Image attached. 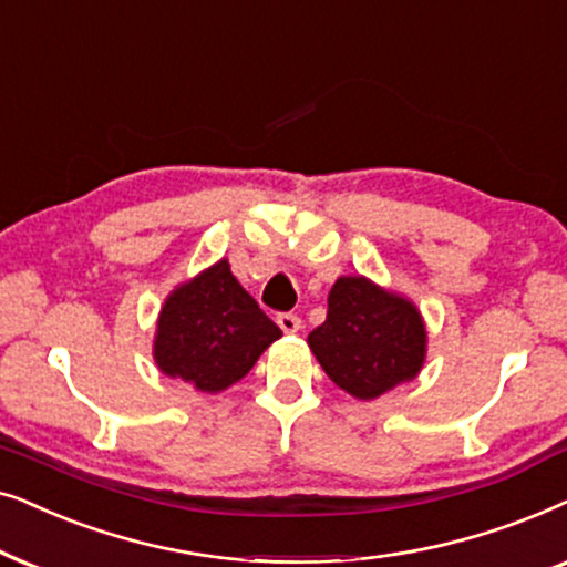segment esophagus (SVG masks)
Returning a JSON list of instances; mask_svg holds the SVG:
<instances>
[{
    "instance_id": "34e87169",
    "label": "esophagus",
    "mask_w": 567,
    "mask_h": 567,
    "mask_svg": "<svg viewBox=\"0 0 567 567\" xmlns=\"http://www.w3.org/2000/svg\"><path fill=\"white\" fill-rule=\"evenodd\" d=\"M277 323H279V329L285 331V334H296V331L300 329V319L296 313H279Z\"/></svg>"
}]
</instances>
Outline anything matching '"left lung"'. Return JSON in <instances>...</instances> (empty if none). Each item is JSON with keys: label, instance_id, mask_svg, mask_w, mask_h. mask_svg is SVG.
Here are the masks:
<instances>
[{"label": "left lung", "instance_id": "1", "mask_svg": "<svg viewBox=\"0 0 567 567\" xmlns=\"http://www.w3.org/2000/svg\"><path fill=\"white\" fill-rule=\"evenodd\" d=\"M308 347L339 389L371 402L417 379L427 329L410 298L350 275L331 285L327 321L308 334Z\"/></svg>", "mask_w": 567, "mask_h": 567}]
</instances>
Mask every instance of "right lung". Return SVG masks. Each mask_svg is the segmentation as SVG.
<instances>
[{"instance_id":"add662e5","label":"right lung","mask_w":567,"mask_h":567,"mask_svg":"<svg viewBox=\"0 0 567 567\" xmlns=\"http://www.w3.org/2000/svg\"><path fill=\"white\" fill-rule=\"evenodd\" d=\"M282 331L233 277L228 259L176 285L157 316L153 358L161 373L220 394L251 371Z\"/></svg>"}]
</instances>
